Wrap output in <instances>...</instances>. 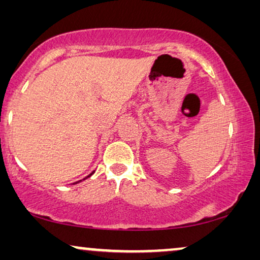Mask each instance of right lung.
<instances>
[{"instance_id": "1", "label": "right lung", "mask_w": 260, "mask_h": 260, "mask_svg": "<svg viewBox=\"0 0 260 260\" xmlns=\"http://www.w3.org/2000/svg\"><path fill=\"white\" fill-rule=\"evenodd\" d=\"M93 174H94V172H92V173L90 174V175H88V176H86V177H85V179H84V180H86V179H87V177H90L91 175H93ZM80 181H81V180H80ZM80 181H78V182H74V184H76V183H79V182H80Z\"/></svg>"}]
</instances>
